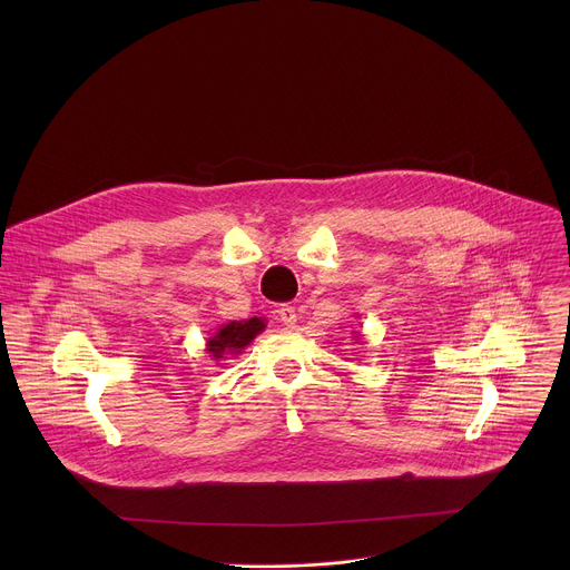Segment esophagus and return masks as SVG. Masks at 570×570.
<instances>
[{"mask_svg": "<svg viewBox=\"0 0 570 570\" xmlns=\"http://www.w3.org/2000/svg\"><path fill=\"white\" fill-rule=\"evenodd\" d=\"M277 315H279V322L284 324L286 330H295V324H297V313H295V308H293V306H282V308L277 311Z\"/></svg>", "mask_w": 570, "mask_h": 570, "instance_id": "34e87169", "label": "esophagus"}]
</instances>
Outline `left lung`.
<instances>
[{
  "label": "left lung",
  "mask_w": 570,
  "mask_h": 570,
  "mask_svg": "<svg viewBox=\"0 0 570 570\" xmlns=\"http://www.w3.org/2000/svg\"><path fill=\"white\" fill-rule=\"evenodd\" d=\"M358 336H361V334H358ZM358 336H356V341H358Z\"/></svg>",
  "instance_id": "left-lung-1"
}]
</instances>
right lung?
<instances>
[{"label":"right lung","mask_w":570,"mask_h":570,"mask_svg":"<svg viewBox=\"0 0 570 570\" xmlns=\"http://www.w3.org/2000/svg\"><path fill=\"white\" fill-rule=\"evenodd\" d=\"M266 330L264 317H248V320H232L207 338L205 352L212 361H225L227 356H238L246 350L262 332Z\"/></svg>","instance_id":"right-lung-1"}]
</instances>
